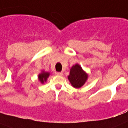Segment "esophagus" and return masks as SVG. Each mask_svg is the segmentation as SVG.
<instances>
[{"label":"esophagus","mask_w":128,"mask_h":128,"mask_svg":"<svg viewBox=\"0 0 128 128\" xmlns=\"http://www.w3.org/2000/svg\"><path fill=\"white\" fill-rule=\"evenodd\" d=\"M55 74L56 76H62L63 75V73L62 72H56Z\"/></svg>","instance_id":"34e87169"}]
</instances>
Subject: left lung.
<instances>
[{
	"mask_svg": "<svg viewBox=\"0 0 128 128\" xmlns=\"http://www.w3.org/2000/svg\"><path fill=\"white\" fill-rule=\"evenodd\" d=\"M88 75L79 64H76L70 70L68 79L74 88L81 87L87 79Z\"/></svg>",
	"mask_w": 128,
	"mask_h": 128,
	"instance_id": "left-lung-1",
	"label": "left lung"
}]
</instances>
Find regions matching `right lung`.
Instances as JSON below:
<instances>
[{
  "instance_id": "right-lung-1",
  "label": "right lung",
  "mask_w": 128,
  "mask_h": 128,
  "mask_svg": "<svg viewBox=\"0 0 128 128\" xmlns=\"http://www.w3.org/2000/svg\"><path fill=\"white\" fill-rule=\"evenodd\" d=\"M49 76V74L48 72H42L41 74H40L38 78H39V80H40L41 82L44 83V82H46Z\"/></svg>"
}]
</instances>
